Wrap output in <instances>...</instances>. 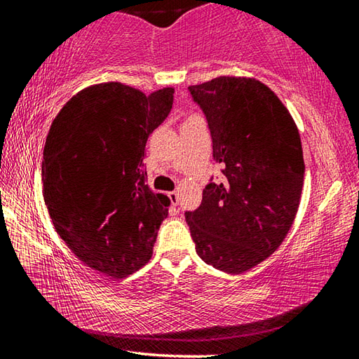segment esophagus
<instances>
[{"label":"esophagus","instance_id":"obj_1","mask_svg":"<svg viewBox=\"0 0 359 359\" xmlns=\"http://www.w3.org/2000/svg\"><path fill=\"white\" fill-rule=\"evenodd\" d=\"M168 196H169V199H171V204L172 205H179V193L177 191L168 193Z\"/></svg>","mask_w":359,"mask_h":359}]
</instances>
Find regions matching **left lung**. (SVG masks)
I'll use <instances>...</instances> for the list:
<instances>
[{"label": "left lung", "instance_id": "8db88e82", "mask_svg": "<svg viewBox=\"0 0 359 359\" xmlns=\"http://www.w3.org/2000/svg\"><path fill=\"white\" fill-rule=\"evenodd\" d=\"M188 90L208 118L223 179L205 185L185 218L199 258L241 274L274 253L294 222L306 171L299 131L257 79L222 76Z\"/></svg>", "mask_w": 359, "mask_h": 359}]
</instances>
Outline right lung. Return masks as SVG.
Masks as SVG:
<instances>
[{
	"mask_svg": "<svg viewBox=\"0 0 359 359\" xmlns=\"http://www.w3.org/2000/svg\"><path fill=\"white\" fill-rule=\"evenodd\" d=\"M174 88L145 95L120 82L87 87L52 121L42 185L53 228L92 269L123 278L147 263L171 201L145 184L149 136L172 109Z\"/></svg>",
	"mask_w": 359,
	"mask_h": 359,
	"instance_id": "add662e5",
	"label": "right lung"
}]
</instances>
